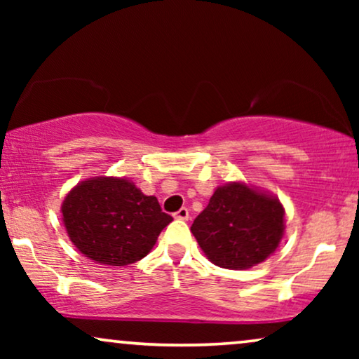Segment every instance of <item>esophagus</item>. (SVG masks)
<instances>
[{"mask_svg":"<svg viewBox=\"0 0 359 359\" xmlns=\"http://www.w3.org/2000/svg\"><path fill=\"white\" fill-rule=\"evenodd\" d=\"M175 219L178 220H188L189 219V210L186 208H181L178 212H175Z\"/></svg>","mask_w":359,"mask_h":359,"instance_id":"1","label":"esophagus"}]
</instances>
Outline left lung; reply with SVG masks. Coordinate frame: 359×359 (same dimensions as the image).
Instances as JSON below:
<instances>
[{"mask_svg":"<svg viewBox=\"0 0 359 359\" xmlns=\"http://www.w3.org/2000/svg\"><path fill=\"white\" fill-rule=\"evenodd\" d=\"M191 232L214 264L247 269L278 248L284 232V209L271 196L242 183L215 189Z\"/></svg>","mask_w":359,"mask_h":359,"instance_id":"1","label":"left lung"}]
</instances>
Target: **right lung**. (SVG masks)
I'll return each mask as SVG.
<instances>
[{"mask_svg": "<svg viewBox=\"0 0 359 359\" xmlns=\"http://www.w3.org/2000/svg\"><path fill=\"white\" fill-rule=\"evenodd\" d=\"M68 237L93 262L126 266L147 257L173 217L155 196H145L124 178H93L63 201Z\"/></svg>", "mask_w": 359, "mask_h": 359, "instance_id": "obj_1", "label": "right lung"}]
</instances>
